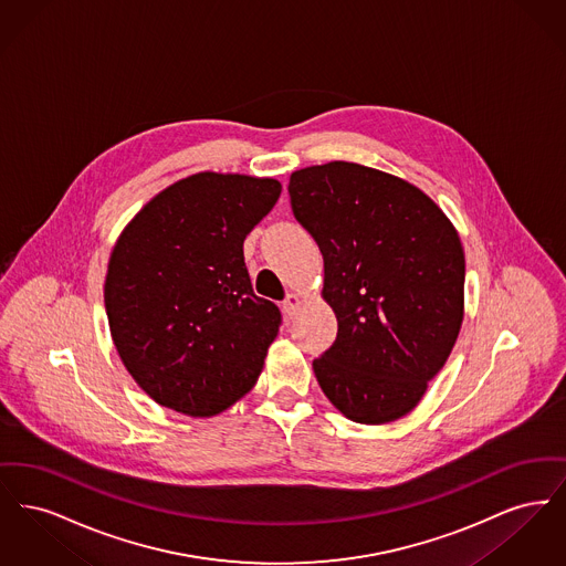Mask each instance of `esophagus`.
Returning a JSON list of instances; mask_svg holds the SVG:
<instances>
[{
	"mask_svg": "<svg viewBox=\"0 0 566 566\" xmlns=\"http://www.w3.org/2000/svg\"><path fill=\"white\" fill-rule=\"evenodd\" d=\"M301 305H303V296L296 295V293H291V295L286 296V301H284V314L289 316V318H293L296 316V312L301 310Z\"/></svg>",
	"mask_w": 566,
	"mask_h": 566,
	"instance_id": "obj_1",
	"label": "esophagus"
}]
</instances>
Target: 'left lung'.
Returning a JSON list of instances; mask_svg holds the SVG:
<instances>
[{
    "instance_id": "8db88e82",
    "label": "left lung",
    "mask_w": 566,
    "mask_h": 566,
    "mask_svg": "<svg viewBox=\"0 0 566 566\" xmlns=\"http://www.w3.org/2000/svg\"><path fill=\"white\" fill-rule=\"evenodd\" d=\"M295 218L324 256L337 339L314 360L326 399L358 424H388L422 401L464 318V250L424 190L360 163L303 167Z\"/></svg>"
}]
</instances>
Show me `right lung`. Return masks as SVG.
Returning <instances> with one entry per match:
<instances>
[{
    "mask_svg": "<svg viewBox=\"0 0 566 566\" xmlns=\"http://www.w3.org/2000/svg\"><path fill=\"white\" fill-rule=\"evenodd\" d=\"M280 192L275 178L199 171L120 231L104 286L109 335L155 403L212 418L256 384L282 316L254 295L243 240Z\"/></svg>",
    "mask_w": 566,
    "mask_h": 566,
    "instance_id": "right-lung-1",
    "label": "right lung"
}]
</instances>
